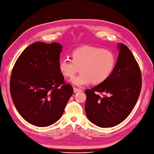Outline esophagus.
I'll list each match as a JSON object with an SVG mask.
<instances>
[{
	"instance_id": "obj_1",
	"label": "esophagus",
	"mask_w": 154,
	"mask_h": 154,
	"mask_svg": "<svg viewBox=\"0 0 154 154\" xmlns=\"http://www.w3.org/2000/svg\"><path fill=\"white\" fill-rule=\"evenodd\" d=\"M82 90H81V89H80V88H74V92L75 93H79V92H82Z\"/></svg>"
}]
</instances>
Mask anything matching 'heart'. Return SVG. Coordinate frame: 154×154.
Segmentation results:
<instances>
[{"mask_svg":"<svg viewBox=\"0 0 154 154\" xmlns=\"http://www.w3.org/2000/svg\"><path fill=\"white\" fill-rule=\"evenodd\" d=\"M71 58L72 60L62 58L59 61V71L64 77L72 78L80 69L81 73L70 80L79 87L105 82L112 75L116 65L113 52L97 47L75 48L71 53Z\"/></svg>","mask_w":154,"mask_h":154,"instance_id":"obj_1","label":"heart"}]
</instances>
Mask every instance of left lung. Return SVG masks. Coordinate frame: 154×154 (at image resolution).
Segmentation results:
<instances>
[{"label": "left lung", "mask_w": 154, "mask_h": 154, "mask_svg": "<svg viewBox=\"0 0 154 154\" xmlns=\"http://www.w3.org/2000/svg\"><path fill=\"white\" fill-rule=\"evenodd\" d=\"M120 50L112 75L106 81L85 90V112L91 122L99 127L116 126L123 122L138 100L141 90V73L133 53L125 45ZM99 93L106 95L100 96Z\"/></svg>", "instance_id": "obj_1"}]
</instances>
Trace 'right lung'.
I'll list each match as a JSON object with an SVG mask.
<instances>
[{
  "label": "right lung",
  "mask_w": 154,
  "mask_h": 154,
  "mask_svg": "<svg viewBox=\"0 0 154 154\" xmlns=\"http://www.w3.org/2000/svg\"><path fill=\"white\" fill-rule=\"evenodd\" d=\"M62 46L36 42L16 61L10 79V92L16 109L27 122L40 127L61 117L73 87L59 71Z\"/></svg>",
  "instance_id": "right-lung-1"
}]
</instances>
